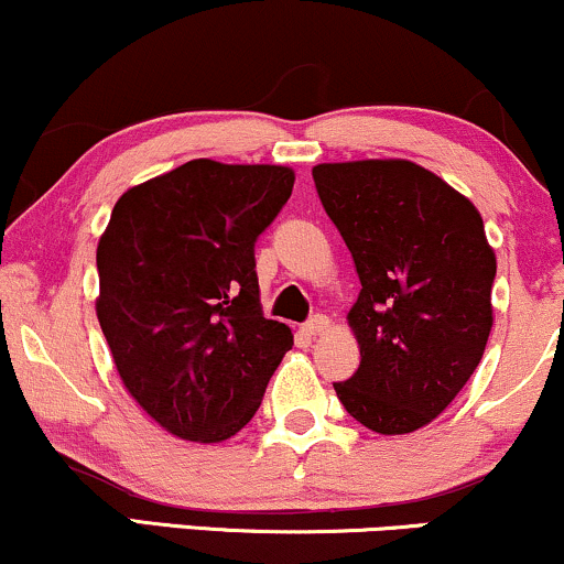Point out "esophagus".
<instances>
[{"instance_id": "34e87169", "label": "esophagus", "mask_w": 564, "mask_h": 564, "mask_svg": "<svg viewBox=\"0 0 564 564\" xmlns=\"http://www.w3.org/2000/svg\"><path fill=\"white\" fill-rule=\"evenodd\" d=\"M328 328V318L323 313H315L313 318H310L307 323H304L302 326V334L304 336H318V334H323Z\"/></svg>"}]
</instances>
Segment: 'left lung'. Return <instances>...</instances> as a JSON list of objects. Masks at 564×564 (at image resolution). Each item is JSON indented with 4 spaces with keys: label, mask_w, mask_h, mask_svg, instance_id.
<instances>
[{
    "label": "left lung",
    "mask_w": 564,
    "mask_h": 564,
    "mask_svg": "<svg viewBox=\"0 0 564 564\" xmlns=\"http://www.w3.org/2000/svg\"><path fill=\"white\" fill-rule=\"evenodd\" d=\"M313 180L364 286L347 315L360 366L336 398L368 430L405 435L451 405L488 345L496 254L482 217L411 161L318 164Z\"/></svg>",
    "instance_id": "8db88e82"
}]
</instances>
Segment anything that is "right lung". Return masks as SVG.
<instances>
[{"instance_id":"obj_1","label":"right lung","mask_w":564,"mask_h":564,"mask_svg":"<svg viewBox=\"0 0 564 564\" xmlns=\"http://www.w3.org/2000/svg\"><path fill=\"white\" fill-rule=\"evenodd\" d=\"M291 187L289 166L196 159L116 200L97 243V321L129 394L172 435L243 430L294 345L262 315L254 270Z\"/></svg>"}]
</instances>
